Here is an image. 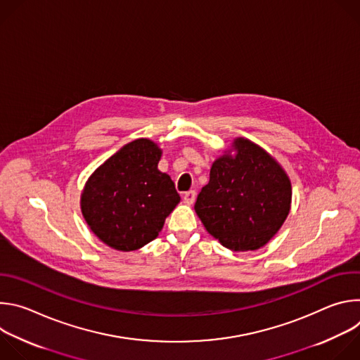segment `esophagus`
<instances>
[{"label":"esophagus","mask_w":360,"mask_h":360,"mask_svg":"<svg viewBox=\"0 0 360 360\" xmlns=\"http://www.w3.org/2000/svg\"><path fill=\"white\" fill-rule=\"evenodd\" d=\"M195 198H196V192H195V191H188V192H185V195H184V200H185L186 203H193V202H195Z\"/></svg>","instance_id":"obj_1"}]
</instances>
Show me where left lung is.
Wrapping results in <instances>:
<instances>
[{"label":"left lung","mask_w":360,"mask_h":360,"mask_svg":"<svg viewBox=\"0 0 360 360\" xmlns=\"http://www.w3.org/2000/svg\"><path fill=\"white\" fill-rule=\"evenodd\" d=\"M211 168L210 182L195 202L207 231L231 250L266 245L283 225L292 200L286 172L269 153L245 138Z\"/></svg>","instance_id":"obj_1"}]
</instances>
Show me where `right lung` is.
<instances>
[{"label": "right lung", "instance_id": "add662e5", "mask_svg": "<svg viewBox=\"0 0 360 360\" xmlns=\"http://www.w3.org/2000/svg\"><path fill=\"white\" fill-rule=\"evenodd\" d=\"M161 155L155 142L135 139L86 181L81 211L91 231L108 246L129 252L149 243L181 200L171 176L158 169Z\"/></svg>", "mask_w": 360, "mask_h": 360}]
</instances>
